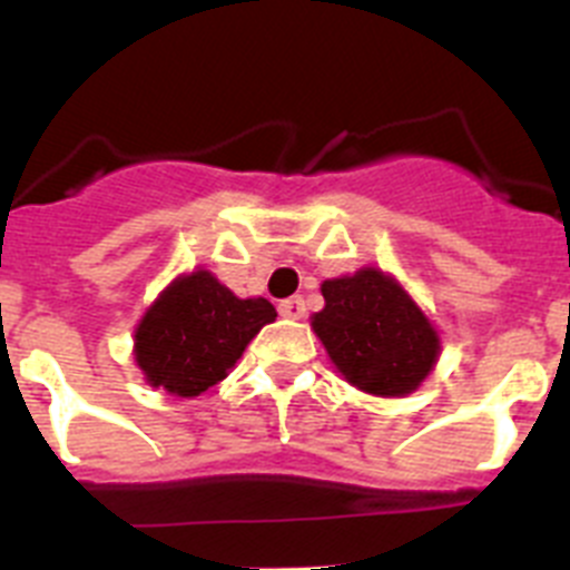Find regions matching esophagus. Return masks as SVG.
<instances>
[{
  "instance_id": "34e87169",
  "label": "esophagus",
  "mask_w": 570,
  "mask_h": 570,
  "mask_svg": "<svg viewBox=\"0 0 570 570\" xmlns=\"http://www.w3.org/2000/svg\"><path fill=\"white\" fill-rule=\"evenodd\" d=\"M279 316H285V320H302V316H305V299H302V296H288V299H282Z\"/></svg>"
}]
</instances>
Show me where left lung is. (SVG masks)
Listing matches in <instances>:
<instances>
[{"label": "left lung", "instance_id": "obj_1", "mask_svg": "<svg viewBox=\"0 0 570 570\" xmlns=\"http://www.w3.org/2000/svg\"><path fill=\"white\" fill-rule=\"evenodd\" d=\"M322 296L311 328L354 387L394 400L414 394L436 367L440 331L391 274L367 265L322 282Z\"/></svg>", "mask_w": 570, "mask_h": 570}]
</instances>
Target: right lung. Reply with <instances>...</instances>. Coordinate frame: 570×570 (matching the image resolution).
<instances>
[{
  "label": "right lung",
  "mask_w": 570,
  "mask_h": 570,
  "mask_svg": "<svg viewBox=\"0 0 570 570\" xmlns=\"http://www.w3.org/2000/svg\"><path fill=\"white\" fill-rule=\"evenodd\" d=\"M276 311L268 299H239L210 271L179 274L134 331V360L150 387L194 400L223 382Z\"/></svg>",
  "instance_id": "add662e5"
}]
</instances>
